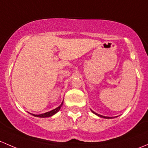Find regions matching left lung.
I'll return each instance as SVG.
<instances>
[{
  "mask_svg": "<svg viewBox=\"0 0 148 148\" xmlns=\"http://www.w3.org/2000/svg\"><path fill=\"white\" fill-rule=\"evenodd\" d=\"M91 111H92V112H93L94 114H95V115H97V116L100 117V118H107V119H109V118H112V117H106V116H103V115H99V114L96 113V112H95L94 111H92V110H91Z\"/></svg>",
  "mask_w": 148,
  "mask_h": 148,
  "instance_id": "left-lung-1",
  "label": "left lung"
}]
</instances>
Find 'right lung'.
<instances>
[{
  "label": "right lung",
  "mask_w": 148,
  "mask_h": 148,
  "mask_svg": "<svg viewBox=\"0 0 148 148\" xmlns=\"http://www.w3.org/2000/svg\"><path fill=\"white\" fill-rule=\"evenodd\" d=\"M63 104V102H62L61 104H60V106H58V107L56 108V109L53 110L49 111V112H45V113L40 114V115H34V114H32V115H33V116L38 117V118H48V117H51V116H52V115H55L56 113H57V112L60 110V108L62 107Z\"/></svg>",
  "instance_id": "1"
}]
</instances>
